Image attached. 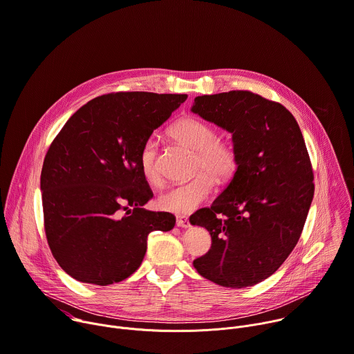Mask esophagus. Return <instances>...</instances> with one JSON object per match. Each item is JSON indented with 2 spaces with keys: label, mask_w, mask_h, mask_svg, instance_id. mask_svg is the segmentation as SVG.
<instances>
[{
  "label": "esophagus",
  "mask_w": 354,
  "mask_h": 354,
  "mask_svg": "<svg viewBox=\"0 0 354 354\" xmlns=\"http://www.w3.org/2000/svg\"><path fill=\"white\" fill-rule=\"evenodd\" d=\"M176 225H178L179 227H189V226H190V222H189L187 216L179 215V216H176Z\"/></svg>",
  "instance_id": "obj_1"
}]
</instances>
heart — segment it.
<instances>
[{"mask_svg":"<svg viewBox=\"0 0 354 354\" xmlns=\"http://www.w3.org/2000/svg\"><path fill=\"white\" fill-rule=\"evenodd\" d=\"M171 135L196 151L194 172H198L187 182L178 183L162 193L158 198L160 207L175 214H189L201 205L215 189V178L229 179L236 172L239 157L234 146L218 138L216 129L194 116H186L178 121ZM139 167L146 182L161 183V174L157 167V142L150 138L139 154Z\"/></svg>","mask_w":354,"mask_h":354,"instance_id":"1","label":"heart"}]
</instances>
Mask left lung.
Masks as SVG:
<instances>
[{
	"label": "left lung",
	"instance_id": "left-lung-1",
	"mask_svg": "<svg viewBox=\"0 0 354 354\" xmlns=\"http://www.w3.org/2000/svg\"><path fill=\"white\" fill-rule=\"evenodd\" d=\"M203 120L232 133L236 172L211 207L190 216L211 234V249L193 267L225 288L271 277L297 245L314 196V174L295 116L248 90L198 95Z\"/></svg>",
	"mask_w": 354,
	"mask_h": 354
}]
</instances>
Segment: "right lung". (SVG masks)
I'll return each instance as SVG.
<instances>
[{
	"instance_id": "add662e5",
	"label": "right lung",
	"mask_w": 354,
	"mask_h": 354,
	"mask_svg": "<svg viewBox=\"0 0 354 354\" xmlns=\"http://www.w3.org/2000/svg\"><path fill=\"white\" fill-rule=\"evenodd\" d=\"M186 98L104 94L79 108L53 140L40 178L44 230L54 259L76 281L127 279L145 259L149 233L175 226L172 214L143 208L153 192L139 154Z\"/></svg>"
}]
</instances>
